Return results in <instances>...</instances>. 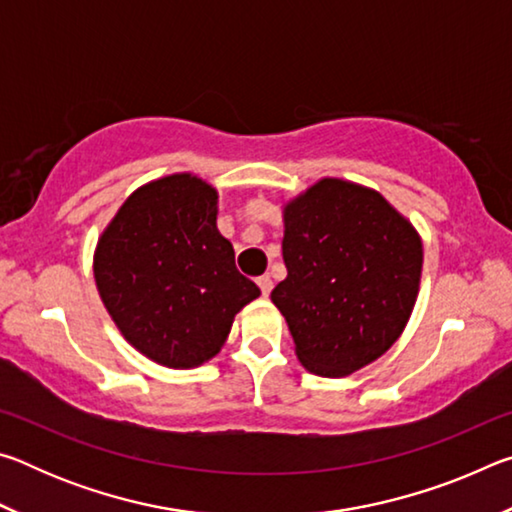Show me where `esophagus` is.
<instances>
[{"mask_svg": "<svg viewBox=\"0 0 512 512\" xmlns=\"http://www.w3.org/2000/svg\"><path fill=\"white\" fill-rule=\"evenodd\" d=\"M257 284H259V289H262L264 296H268V293H271V289H273V280H271V275H262V277H257Z\"/></svg>", "mask_w": 512, "mask_h": 512, "instance_id": "esophagus-1", "label": "esophagus"}]
</instances>
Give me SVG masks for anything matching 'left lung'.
<instances>
[{
    "mask_svg": "<svg viewBox=\"0 0 512 512\" xmlns=\"http://www.w3.org/2000/svg\"><path fill=\"white\" fill-rule=\"evenodd\" d=\"M287 277L271 293L320 377H348L400 339L420 291L422 239L375 189L320 178L284 203Z\"/></svg>",
    "mask_w": 512,
    "mask_h": 512,
    "instance_id": "8db88e82",
    "label": "left lung"
}]
</instances>
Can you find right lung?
<instances>
[{"label":"right lung","instance_id":"add662e5","mask_svg":"<svg viewBox=\"0 0 512 512\" xmlns=\"http://www.w3.org/2000/svg\"><path fill=\"white\" fill-rule=\"evenodd\" d=\"M219 192L194 173L126 198L94 248V282L121 336L160 366L187 370L221 352L235 316L259 298L216 228Z\"/></svg>","mask_w":512,"mask_h":512}]
</instances>
